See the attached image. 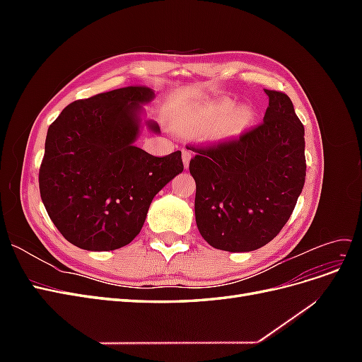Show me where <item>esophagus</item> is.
<instances>
[{"label": "esophagus", "instance_id": "esophagus-1", "mask_svg": "<svg viewBox=\"0 0 362 362\" xmlns=\"http://www.w3.org/2000/svg\"><path fill=\"white\" fill-rule=\"evenodd\" d=\"M190 158H192V151L184 148V149H182V161H184V166H185V168H189Z\"/></svg>", "mask_w": 362, "mask_h": 362}]
</instances>
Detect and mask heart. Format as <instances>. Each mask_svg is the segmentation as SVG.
Wrapping results in <instances>:
<instances>
[{"mask_svg":"<svg viewBox=\"0 0 362 362\" xmlns=\"http://www.w3.org/2000/svg\"><path fill=\"white\" fill-rule=\"evenodd\" d=\"M243 116H245V117H247V116H249V115H247V113H245V115H243Z\"/></svg>","mask_w":362,"mask_h":362,"instance_id":"obj_1","label":"heart"}]
</instances>
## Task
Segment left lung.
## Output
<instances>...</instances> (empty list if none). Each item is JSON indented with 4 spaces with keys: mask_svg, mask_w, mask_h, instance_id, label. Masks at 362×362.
Here are the masks:
<instances>
[{
    "mask_svg": "<svg viewBox=\"0 0 362 362\" xmlns=\"http://www.w3.org/2000/svg\"><path fill=\"white\" fill-rule=\"evenodd\" d=\"M264 92L269 107L261 124L192 146L196 225L216 249L249 252L272 242L303 189V125L286 93Z\"/></svg>",
    "mask_w": 362,
    "mask_h": 362,
    "instance_id": "obj_1",
    "label": "left lung"
}]
</instances>
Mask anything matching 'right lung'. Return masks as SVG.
<instances>
[{
  "instance_id": "obj_1",
  "label": "right lung",
  "mask_w": 362,
  "mask_h": 362,
  "mask_svg": "<svg viewBox=\"0 0 362 362\" xmlns=\"http://www.w3.org/2000/svg\"><path fill=\"white\" fill-rule=\"evenodd\" d=\"M146 86L98 93L63 108L48 128L39 169L43 205L60 234L86 250L133 242L154 196L182 172L181 151L154 157L134 145ZM151 129L160 131L154 122Z\"/></svg>"
}]
</instances>
